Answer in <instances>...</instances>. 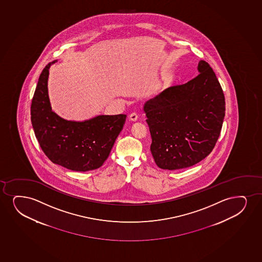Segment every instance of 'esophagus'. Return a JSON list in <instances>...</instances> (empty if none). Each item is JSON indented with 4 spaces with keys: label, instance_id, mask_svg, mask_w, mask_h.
Returning <instances> with one entry per match:
<instances>
[{
    "label": "esophagus",
    "instance_id": "esophagus-1",
    "mask_svg": "<svg viewBox=\"0 0 262 262\" xmlns=\"http://www.w3.org/2000/svg\"><path fill=\"white\" fill-rule=\"evenodd\" d=\"M129 118L130 121H133V122H135V121H137L138 120V114L135 113H132L129 116Z\"/></svg>",
    "mask_w": 262,
    "mask_h": 262
}]
</instances>
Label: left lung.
I'll list each match as a JSON object with an SVG mask.
<instances>
[{
    "label": "left lung",
    "instance_id": "left-lung-1",
    "mask_svg": "<svg viewBox=\"0 0 262 262\" xmlns=\"http://www.w3.org/2000/svg\"><path fill=\"white\" fill-rule=\"evenodd\" d=\"M199 75L147 100L144 111L151 152L159 168H188L206 158L219 138L225 98L213 69L200 61Z\"/></svg>",
    "mask_w": 262,
    "mask_h": 262
}]
</instances>
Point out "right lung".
Segmentation results:
<instances>
[{
    "label": "right lung",
    "instance_id": "obj_1",
    "mask_svg": "<svg viewBox=\"0 0 262 262\" xmlns=\"http://www.w3.org/2000/svg\"><path fill=\"white\" fill-rule=\"evenodd\" d=\"M49 62L39 76L31 105L36 138L48 158L73 171L100 168L123 129L126 115L98 116L83 122L68 121L52 111L48 92Z\"/></svg>",
    "mask_w": 262,
    "mask_h": 262
}]
</instances>
